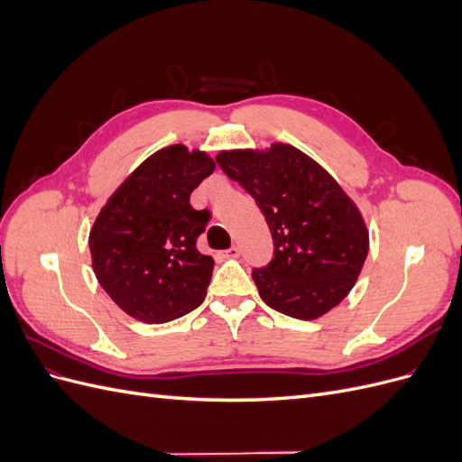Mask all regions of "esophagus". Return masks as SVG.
I'll use <instances>...</instances> for the list:
<instances>
[{
    "mask_svg": "<svg viewBox=\"0 0 462 462\" xmlns=\"http://www.w3.org/2000/svg\"><path fill=\"white\" fill-rule=\"evenodd\" d=\"M239 254H241L239 246H235V245H233L229 250H226V254H223V256H226V258H236Z\"/></svg>",
    "mask_w": 462,
    "mask_h": 462,
    "instance_id": "34e87169",
    "label": "esophagus"
}]
</instances>
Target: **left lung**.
Instances as JSON below:
<instances>
[{"mask_svg":"<svg viewBox=\"0 0 462 462\" xmlns=\"http://www.w3.org/2000/svg\"><path fill=\"white\" fill-rule=\"evenodd\" d=\"M216 162L268 221L273 256L253 270L263 302L299 319L319 318L337 306L368 256L365 219L345 190L289 144L221 152Z\"/></svg>","mask_w":462,"mask_h":462,"instance_id":"obj_1","label":"left lung"}]
</instances>
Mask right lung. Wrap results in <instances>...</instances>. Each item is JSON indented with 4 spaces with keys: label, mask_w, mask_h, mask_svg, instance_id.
Instances as JSON below:
<instances>
[{
    "label": "right lung",
    "mask_w": 462,
    "mask_h": 462,
    "mask_svg": "<svg viewBox=\"0 0 462 462\" xmlns=\"http://www.w3.org/2000/svg\"><path fill=\"white\" fill-rule=\"evenodd\" d=\"M214 170L204 152L167 146L138 165L96 217L94 273L129 316L163 324L202 304L214 260L197 241L209 212L190 206V192Z\"/></svg>",
    "instance_id": "add662e5"
}]
</instances>
